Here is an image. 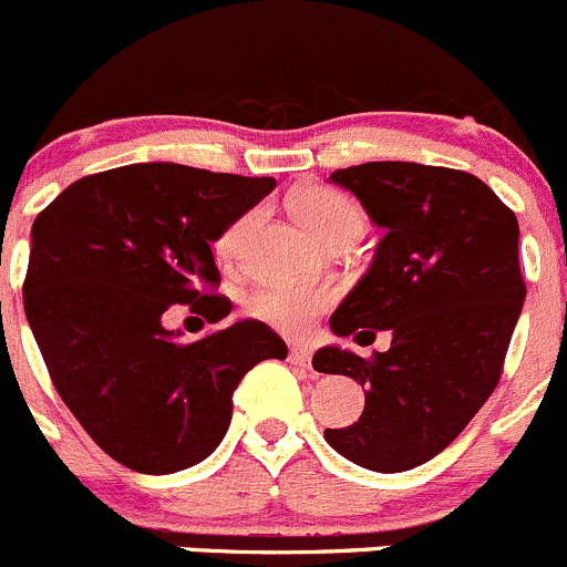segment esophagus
Here are the masks:
<instances>
[{
	"instance_id": "1",
	"label": "esophagus",
	"mask_w": 567,
	"mask_h": 567,
	"mask_svg": "<svg viewBox=\"0 0 567 567\" xmlns=\"http://www.w3.org/2000/svg\"><path fill=\"white\" fill-rule=\"evenodd\" d=\"M290 362L299 368H310L312 351L307 349V346H290Z\"/></svg>"
}]
</instances>
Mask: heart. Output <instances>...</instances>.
Wrapping results in <instances>:
<instances>
[{
    "mask_svg": "<svg viewBox=\"0 0 567 567\" xmlns=\"http://www.w3.org/2000/svg\"><path fill=\"white\" fill-rule=\"evenodd\" d=\"M293 213L299 221L329 244L338 238H360L365 218L360 207L346 194L332 188H307L293 199ZM257 213L246 210L235 221H229L216 238V255L221 260H235L244 246L246 233L255 224ZM334 290L321 282H262L246 299V310L251 318L279 329V332L299 334L332 305Z\"/></svg>",
    "mask_w": 567,
    "mask_h": 567,
    "instance_id": "b5f03b06",
    "label": "heart"
}]
</instances>
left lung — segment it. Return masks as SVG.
<instances>
[{"label": "left lung", "instance_id": "left-lung-1", "mask_svg": "<svg viewBox=\"0 0 567 567\" xmlns=\"http://www.w3.org/2000/svg\"><path fill=\"white\" fill-rule=\"evenodd\" d=\"M329 179L384 229L329 327L338 338L390 329L393 340L368 360L338 346L316 351V371L365 388L360 421L323 437L362 468L399 474L441 454L502 379L526 299L518 218L457 168L384 161L338 168Z\"/></svg>", "mask_w": 567, "mask_h": 567}]
</instances>
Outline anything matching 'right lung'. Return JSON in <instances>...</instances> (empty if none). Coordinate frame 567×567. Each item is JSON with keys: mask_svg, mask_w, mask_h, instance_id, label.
I'll list each match as a JSON object with an SVG mask.
<instances>
[{"mask_svg": "<svg viewBox=\"0 0 567 567\" xmlns=\"http://www.w3.org/2000/svg\"><path fill=\"white\" fill-rule=\"evenodd\" d=\"M274 177L135 163L76 179L32 224L24 312L60 399L115 463L174 474L216 452L233 393L288 346L262 321L183 343L166 316L216 323L233 301L210 244Z\"/></svg>", "mask_w": 567, "mask_h": 567, "instance_id": "obj_1", "label": "right lung"}]
</instances>
